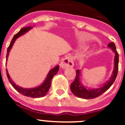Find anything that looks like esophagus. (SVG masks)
<instances>
[{"mask_svg":"<svg viewBox=\"0 0 125 125\" xmlns=\"http://www.w3.org/2000/svg\"><path fill=\"white\" fill-rule=\"evenodd\" d=\"M61 67L62 69H66L67 68H71L73 67L74 62L73 59L71 56H67L64 58L61 62Z\"/></svg>","mask_w":125,"mask_h":125,"instance_id":"obj_1","label":"esophagus"}]
</instances>
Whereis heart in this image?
<instances>
[{
    "instance_id": "obj_1",
    "label": "heart",
    "mask_w": 125,
    "mask_h": 125,
    "mask_svg": "<svg viewBox=\"0 0 125 125\" xmlns=\"http://www.w3.org/2000/svg\"><path fill=\"white\" fill-rule=\"evenodd\" d=\"M84 36H85V37H88V35H86V34H85V35H84Z\"/></svg>"
}]
</instances>
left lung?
Instances as JSON below:
<instances>
[{
    "label": "left lung",
    "instance_id": "obj_1",
    "mask_svg": "<svg viewBox=\"0 0 125 125\" xmlns=\"http://www.w3.org/2000/svg\"><path fill=\"white\" fill-rule=\"evenodd\" d=\"M108 46L111 48L115 54L114 59V69L113 71V75L110 78V80L108 81L104 84L100 88L97 89H87L84 87L80 81V70L76 71V75L74 81L71 84V90L76 96L83 99H93L100 96L103 93L106 91L111 85L115 82L116 78L118 71V62L119 55L116 51V46L113 42H110Z\"/></svg>",
    "mask_w": 125,
    "mask_h": 125
}]
</instances>
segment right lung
<instances>
[{"label": "right lung", "instance_id": "add662e5", "mask_svg": "<svg viewBox=\"0 0 125 125\" xmlns=\"http://www.w3.org/2000/svg\"><path fill=\"white\" fill-rule=\"evenodd\" d=\"M32 28V27H24V28H22L20 30V31L19 32H17V34L14 35V37L12 38V41H11V42L9 46L7 48V56H6V61H7V57H8L9 54V52L10 51V49H12V47L13 44H14V42L15 41V40L18 38L19 37H20L21 36L24 34L25 33L27 32L29 30H30ZM59 65H57V66H56L55 68H54L53 69H52L47 74V77H46V79L44 81L42 84L41 85H40L39 86L36 87V88H23L21 87L17 86L14 83V81H12V79H11L10 77L8 71L6 69V73H7V78H8L9 81L10 83L12 84L14 88L15 89H16L19 93H20L21 94H22V95L28 97H31V98H41V97L44 96L47 93L48 91H49V88L51 87V80L52 79L53 76L56 75L58 71H59Z\"/></svg>", "mask_w": 125, "mask_h": 125}]
</instances>
